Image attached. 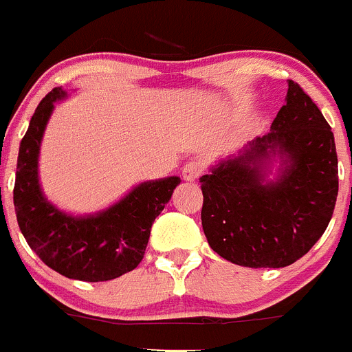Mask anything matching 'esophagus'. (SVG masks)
Wrapping results in <instances>:
<instances>
[{
	"label": "esophagus",
	"mask_w": 352,
	"mask_h": 352,
	"mask_svg": "<svg viewBox=\"0 0 352 352\" xmlns=\"http://www.w3.org/2000/svg\"><path fill=\"white\" fill-rule=\"evenodd\" d=\"M202 162L197 159H192L190 162H186L185 167H183V179H185V182H195L200 174H202Z\"/></svg>",
	"instance_id": "esophagus-1"
}]
</instances>
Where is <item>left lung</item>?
<instances>
[{
	"mask_svg": "<svg viewBox=\"0 0 352 352\" xmlns=\"http://www.w3.org/2000/svg\"><path fill=\"white\" fill-rule=\"evenodd\" d=\"M289 82L271 131L200 178L210 249L245 267H285L309 252L336 209V140L316 103ZM277 169L272 173V166Z\"/></svg>",
	"mask_w": 352,
	"mask_h": 352,
	"instance_id": "left-lung-1",
	"label": "left lung"
}]
</instances>
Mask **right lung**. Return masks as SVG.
Masks as SVG:
<instances>
[{"mask_svg": "<svg viewBox=\"0 0 352 352\" xmlns=\"http://www.w3.org/2000/svg\"><path fill=\"white\" fill-rule=\"evenodd\" d=\"M65 98L62 88L50 91L29 122L19 148L13 206L23 239L46 266L67 278L107 282L142 263L153 221L182 179L143 182L107 209L85 216L56 207L41 188L39 150L55 103Z\"/></svg>", "mask_w": 352, "mask_h": 352, "instance_id": "obj_1", "label": "right lung"}]
</instances>
